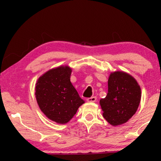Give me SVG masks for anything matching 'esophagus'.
I'll use <instances>...</instances> for the list:
<instances>
[{"mask_svg":"<svg viewBox=\"0 0 161 161\" xmlns=\"http://www.w3.org/2000/svg\"><path fill=\"white\" fill-rule=\"evenodd\" d=\"M95 100L96 99H95V97H90V98H88V100H87V101H92V102H95Z\"/></svg>","mask_w":161,"mask_h":161,"instance_id":"1","label":"esophagus"}]
</instances>
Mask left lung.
Wrapping results in <instances>:
<instances>
[{"label":"left lung","instance_id":"obj_1","mask_svg":"<svg viewBox=\"0 0 161 161\" xmlns=\"http://www.w3.org/2000/svg\"><path fill=\"white\" fill-rule=\"evenodd\" d=\"M71 69L60 66L47 71L36 85L38 106L47 118L58 123H68L85 101L70 82Z\"/></svg>","mask_w":161,"mask_h":161}]
</instances>
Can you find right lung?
I'll list each match as a JSON object with an SVG mask.
<instances>
[{"label":"right lung","instance_id":"add662e5","mask_svg":"<svg viewBox=\"0 0 161 161\" xmlns=\"http://www.w3.org/2000/svg\"><path fill=\"white\" fill-rule=\"evenodd\" d=\"M141 100V88L133 77L123 72L111 73L106 97L100 100L103 116L110 124L125 123L136 114Z\"/></svg>","mask_w":161,"mask_h":161}]
</instances>
